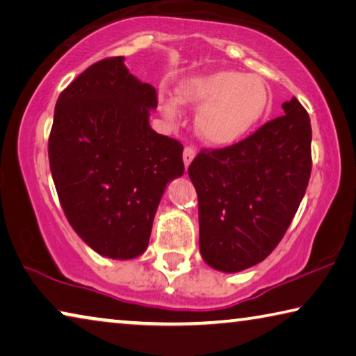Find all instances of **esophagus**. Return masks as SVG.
<instances>
[{"instance_id":"esophagus-1","label":"esophagus","mask_w":356,"mask_h":356,"mask_svg":"<svg viewBox=\"0 0 356 356\" xmlns=\"http://www.w3.org/2000/svg\"><path fill=\"white\" fill-rule=\"evenodd\" d=\"M195 155H196V150L193 147H190V145H187V147L184 149V165H185V168L190 166V163L193 161Z\"/></svg>"}]
</instances>
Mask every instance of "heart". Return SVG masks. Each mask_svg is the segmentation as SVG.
Listing matches in <instances>:
<instances>
[{"mask_svg":"<svg viewBox=\"0 0 356 356\" xmlns=\"http://www.w3.org/2000/svg\"><path fill=\"white\" fill-rule=\"evenodd\" d=\"M177 99L163 98L168 118L177 115V101L199 107L196 131L211 145H231L261 120L269 104V88L261 77L238 71H216L185 79L177 87Z\"/></svg>","mask_w":356,"mask_h":356,"instance_id":"b5f03b06","label":"heart"}]
</instances>
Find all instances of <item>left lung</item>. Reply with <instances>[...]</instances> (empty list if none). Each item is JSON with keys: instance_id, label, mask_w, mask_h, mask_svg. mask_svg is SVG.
<instances>
[{"instance_id": "left-lung-1", "label": "left lung", "mask_w": 356, "mask_h": 356, "mask_svg": "<svg viewBox=\"0 0 356 356\" xmlns=\"http://www.w3.org/2000/svg\"><path fill=\"white\" fill-rule=\"evenodd\" d=\"M285 114L225 149H202L188 166L198 193L200 252L209 266L239 273L284 238L306 193L312 128L293 97Z\"/></svg>"}]
</instances>
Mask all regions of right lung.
Returning <instances> with one entry per match:
<instances>
[{
  "instance_id": "right-lung-1",
  "label": "right lung",
  "mask_w": 356,
  "mask_h": 356,
  "mask_svg": "<svg viewBox=\"0 0 356 356\" xmlns=\"http://www.w3.org/2000/svg\"><path fill=\"white\" fill-rule=\"evenodd\" d=\"M123 60L98 61L60 93L49 136L67 222L88 247L114 259L147 250L166 184L184 174L182 144L149 125L156 90Z\"/></svg>"
}]
</instances>
